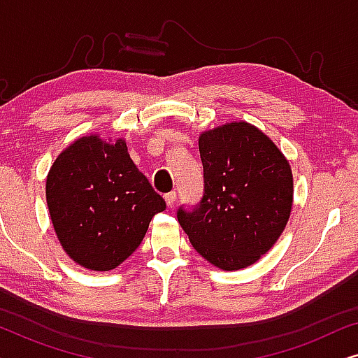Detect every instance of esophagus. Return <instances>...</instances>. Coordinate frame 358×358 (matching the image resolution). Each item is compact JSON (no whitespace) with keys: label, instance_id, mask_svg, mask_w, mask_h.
I'll list each match as a JSON object with an SVG mask.
<instances>
[{"label":"esophagus","instance_id":"obj_1","mask_svg":"<svg viewBox=\"0 0 358 358\" xmlns=\"http://www.w3.org/2000/svg\"><path fill=\"white\" fill-rule=\"evenodd\" d=\"M164 200H166V205H168V207H173L174 202H176V192H174V190H173V192L166 194Z\"/></svg>","mask_w":358,"mask_h":358}]
</instances>
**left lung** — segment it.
<instances>
[{
    "mask_svg": "<svg viewBox=\"0 0 358 358\" xmlns=\"http://www.w3.org/2000/svg\"><path fill=\"white\" fill-rule=\"evenodd\" d=\"M203 197L178 220L195 251L223 271L257 262L287 227L293 176L275 143L248 122L199 136Z\"/></svg>",
    "mask_w": 358,
    "mask_h": 358,
    "instance_id": "8db88e82",
    "label": "left lung"
}]
</instances>
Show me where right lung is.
<instances>
[{"instance_id": "1", "label": "right lung", "mask_w": 358, "mask_h": 358, "mask_svg": "<svg viewBox=\"0 0 358 358\" xmlns=\"http://www.w3.org/2000/svg\"><path fill=\"white\" fill-rule=\"evenodd\" d=\"M47 205L62 248L97 272L120 266L143 241L151 218L166 210L131 161L125 140L81 136L52 164Z\"/></svg>"}]
</instances>
